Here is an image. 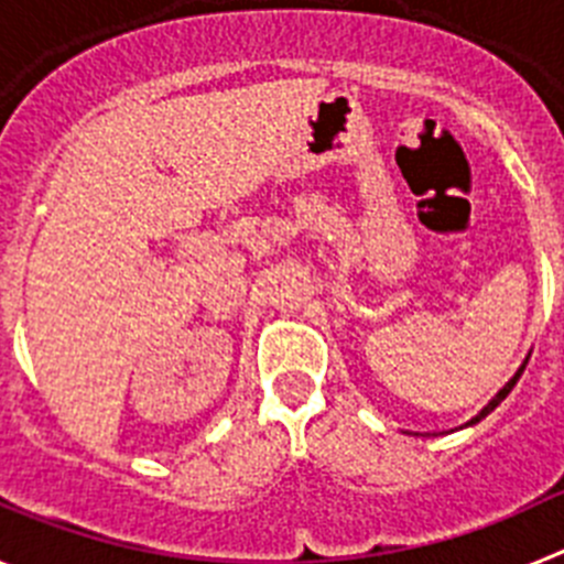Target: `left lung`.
Segmentation results:
<instances>
[{"label":"left lung","mask_w":564,"mask_h":564,"mask_svg":"<svg viewBox=\"0 0 564 564\" xmlns=\"http://www.w3.org/2000/svg\"><path fill=\"white\" fill-rule=\"evenodd\" d=\"M528 358H531V352H528V356H525V361H522V364H520V370H517V372H514V376H511V381H508V383H506V387H502V390H500V392H497V395H495V398H491V401H488V403H486V406H482V410H480V412H477V415H475V417H471V421H468V423H463V426H475V423H480V421H482V417H486V415H488V412H495V410H497V406H500V403H502V401H506V398H508V392L514 390V387H517V381H520V376H522V370H525V364H528Z\"/></svg>","instance_id":"8db88e82"}]
</instances>
